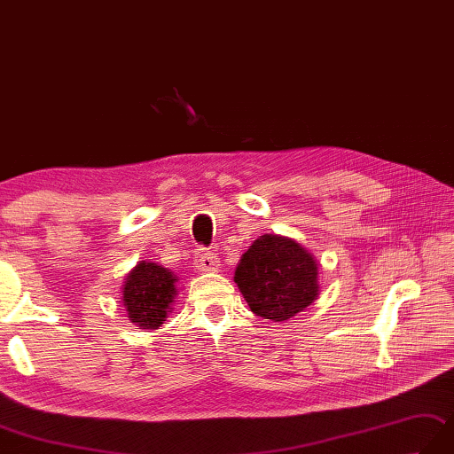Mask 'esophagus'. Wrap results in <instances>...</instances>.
I'll use <instances>...</instances> for the list:
<instances>
[{"label": "esophagus", "instance_id": "1", "mask_svg": "<svg viewBox=\"0 0 454 454\" xmlns=\"http://www.w3.org/2000/svg\"><path fill=\"white\" fill-rule=\"evenodd\" d=\"M218 255L216 253H213V251H208V249H199L197 251V255H195V267H197V270H201V272H208V270H216L218 269Z\"/></svg>", "mask_w": 454, "mask_h": 454}]
</instances>
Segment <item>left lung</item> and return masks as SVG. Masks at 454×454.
<instances>
[{
  "label": "left lung",
  "mask_w": 454,
  "mask_h": 454,
  "mask_svg": "<svg viewBox=\"0 0 454 454\" xmlns=\"http://www.w3.org/2000/svg\"><path fill=\"white\" fill-rule=\"evenodd\" d=\"M317 259L290 238L265 234L239 259L234 282L262 319L288 321L319 296Z\"/></svg>",
  "instance_id": "obj_1"
}]
</instances>
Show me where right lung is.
Wrapping results in <instances>:
<instances>
[{"mask_svg": "<svg viewBox=\"0 0 454 454\" xmlns=\"http://www.w3.org/2000/svg\"><path fill=\"white\" fill-rule=\"evenodd\" d=\"M176 275L156 262L139 261L121 288L128 317L141 329H158L176 298Z\"/></svg>", "mask_w": 454, "mask_h": 454, "instance_id": "1", "label": "right lung"}]
</instances>
